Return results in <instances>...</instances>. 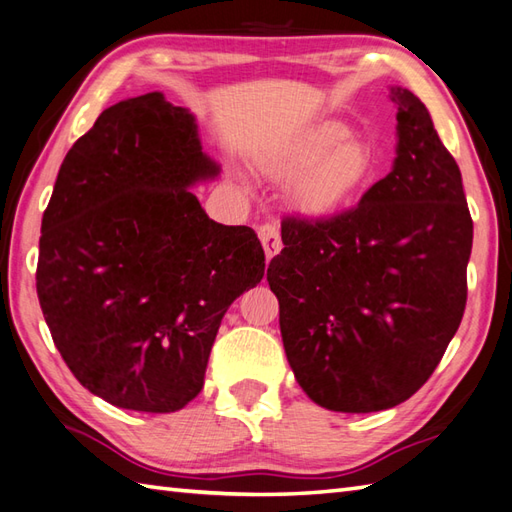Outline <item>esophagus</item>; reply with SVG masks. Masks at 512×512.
<instances>
[{"label":"esophagus","mask_w":512,"mask_h":512,"mask_svg":"<svg viewBox=\"0 0 512 512\" xmlns=\"http://www.w3.org/2000/svg\"><path fill=\"white\" fill-rule=\"evenodd\" d=\"M259 240L261 244H264V251H266V259L270 261L272 257H275L279 251H281V237H279V227L277 224H261L259 227Z\"/></svg>","instance_id":"obj_1"}]
</instances>
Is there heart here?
<instances>
[{
    "label": "heart",
    "mask_w": 512,
    "mask_h": 512,
    "mask_svg": "<svg viewBox=\"0 0 512 512\" xmlns=\"http://www.w3.org/2000/svg\"><path fill=\"white\" fill-rule=\"evenodd\" d=\"M264 176L290 183V202L307 220H323L360 200L375 183V154L338 120L285 135L259 152Z\"/></svg>",
    "instance_id": "b5f03b06"
}]
</instances>
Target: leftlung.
<instances>
[{
    "instance_id": "obj_1",
    "label": "left lung",
    "mask_w": 512,
    "mask_h": 512,
    "mask_svg": "<svg viewBox=\"0 0 512 512\" xmlns=\"http://www.w3.org/2000/svg\"><path fill=\"white\" fill-rule=\"evenodd\" d=\"M392 170L358 207L285 218L268 264L296 382L334 412H379L417 392L441 362L467 303L473 222L458 163L430 111L390 87Z\"/></svg>"
}]
</instances>
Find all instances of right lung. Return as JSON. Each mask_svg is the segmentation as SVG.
I'll return each mask as SVG.
<instances>
[{
	"mask_svg": "<svg viewBox=\"0 0 512 512\" xmlns=\"http://www.w3.org/2000/svg\"><path fill=\"white\" fill-rule=\"evenodd\" d=\"M218 174L196 117L159 91L102 111L58 170L39 303L69 371L117 408H185L222 316L264 277L257 233L213 222L189 192Z\"/></svg>",
	"mask_w": 512,
	"mask_h": 512,
	"instance_id": "add662e5",
	"label": "right lung"
}]
</instances>
